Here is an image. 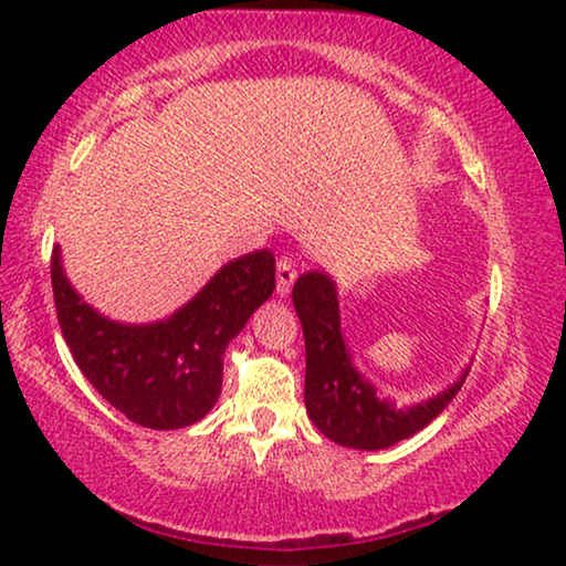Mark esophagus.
Segmentation results:
<instances>
[{"instance_id":"esophagus-1","label":"esophagus","mask_w":566,"mask_h":566,"mask_svg":"<svg viewBox=\"0 0 566 566\" xmlns=\"http://www.w3.org/2000/svg\"><path fill=\"white\" fill-rule=\"evenodd\" d=\"M275 275H277V296H289L293 283H296V262L291 258H281L277 260V268H275Z\"/></svg>"}]
</instances>
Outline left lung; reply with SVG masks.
I'll use <instances>...</instances> for the list:
<instances>
[{"label": "left lung", "instance_id": "1", "mask_svg": "<svg viewBox=\"0 0 566 566\" xmlns=\"http://www.w3.org/2000/svg\"><path fill=\"white\" fill-rule=\"evenodd\" d=\"M293 306L304 327L306 343V384L304 401L308 420L329 440L358 448L381 451L436 420L467 381L469 368L446 391L397 407L381 397L376 386L355 368L350 347L339 329L337 285L324 270H308L293 285Z\"/></svg>", "mask_w": 566, "mask_h": 566}]
</instances>
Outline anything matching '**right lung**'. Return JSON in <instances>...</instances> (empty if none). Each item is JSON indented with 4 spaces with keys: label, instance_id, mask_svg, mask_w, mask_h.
Returning a JSON list of instances; mask_svg holds the SVG:
<instances>
[{
    "label": "right lung",
    "instance_id": "add662e5",
    "mask_svg": "<svg viewBox=\"0 0 566 566\" xmlns=\"http://www.w3.org/2000/svg\"><path fill=\"white\" fill-rule=\"evenodd\" d=\"M53 301L76 366L103 399L151 430L196 424L221 394L223 350L275 291V258L258 250L223 265L167 319L123 324L90 306L51 258Z\"/></svg>",
    "mask_w": 566,
    "mask_h": 566
}]
</instances>
